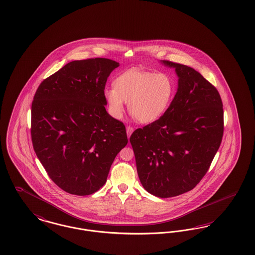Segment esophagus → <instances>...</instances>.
<instances>
[{
	"mask_svg": "<svg viewBox=\"0 0 255 255\" xmlns=\"http://www.w3.org/2000/svg\"><path fill=\"white\" fill-rule=\"evenodd\" d=\"M133 131H134L133 127H131V126H127V127H126V132H127V135H128V137H130V135H132Z\"/></svg>",
	"mask_w": 255,
	"mask_h": 255,
	"instance_id": "34e87169",
	"label": "esophagus"
}]
</instances>
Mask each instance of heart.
Masks as SVG:
<instances>
[{
  "label": "heart",
  "mask_w": 255,
  "mask_h": 255,
  "mask_svg": "<svg viewBox=\"0 0 255 255\" xmlns=\"http://www.w3.org/2000/svg\"><path fill=\"white\" fill-rule=\"evenodd\" d=\"M114 87L104 90L112 115L120 118L124 102H127L131 116L141 123L159 120L168 109L175 91L174 82L168 74L137 68L120 74Z\"/></svg>",
  "instance_id": "heart-1"
}]
</instances>
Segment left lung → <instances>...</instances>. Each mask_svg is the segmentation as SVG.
Instances as JSON below:
<instances>
[{
    "label": "left lung",
    "instance_id": "obj_1",
    "mask_svg": "<svg viewBox=\"0 0 255 255\" xmlns=\"http://www.w3.org/2000/svg\"><path fill=\"white\" fill-rule=\"evenodd\" d=\"M177 92L165 114L130 136L137 175L151 195L166 198L193 190L203 178L224 135L217 89L194 68L169 60Z\"/></svg>",
    "mask_w": 255,
    "mask_h": 255
}]
</instances>
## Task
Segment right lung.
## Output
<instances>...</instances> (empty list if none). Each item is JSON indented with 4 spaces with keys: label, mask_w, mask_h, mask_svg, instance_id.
<instances>
[{
    "label": "right lung",
    "mask_w": 255,
    "mask_h": 255,
    "mask_svg": "<svg viewBox=\"0 0 255 255\" xmlns=\"http://www.w3.org/2000/svg\"><path fill=\"white\" fill-rule=\"evenodd\" d=\"M113 60H74L46 78L31 103L34 152L64 192L89 195L104 186L116 156L128 142L126 129L107 111L104 90Z\"/></svg>",
    "instance_id": "add662e5"
}]
</instances>
